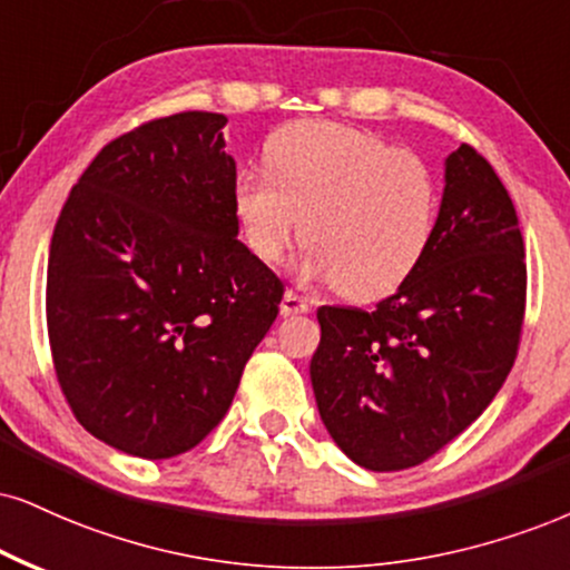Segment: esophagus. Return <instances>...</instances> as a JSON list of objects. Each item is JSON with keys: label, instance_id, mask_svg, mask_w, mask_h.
<instances>
[{"label": "esophagus", "instance_id": "obj_1", "mask_svg": "<svg viewBox=\"0 0 570 570\" xmlns=\"http://www.w3.org/2000/svg\"><path fill=\"white\" fill-rule=\"evenodd\" d=\"M308 301L304 296H298L296 291H285L283 296V304H279V312H283V317H296V314H306L308 312Z\"/></svg>", "mask_w": 570, "mask_h": 570}]
</instances>
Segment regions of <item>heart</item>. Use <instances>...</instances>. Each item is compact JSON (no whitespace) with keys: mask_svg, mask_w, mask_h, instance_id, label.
I'll list each match as a JSON object with an SVG mask.
<instances>
[{"mask_svg":"<svg viewBox=\"0 0 570 570\" xmlns=\"http://www.w3.org/2000/svg\"><path fill=\"white\" fill-rule=\"evenodd\" d=\"M266 164L235 179L237 222L262 262L277 264L301 235L304 277L354 301L389 296L423 264L439 224L423 158L356 126L293 121L269 137Z\"/></svg>","mask_w":570,"mask_h":570,"instance_id":"b5f03b06","label":"heart"}]
</instances>
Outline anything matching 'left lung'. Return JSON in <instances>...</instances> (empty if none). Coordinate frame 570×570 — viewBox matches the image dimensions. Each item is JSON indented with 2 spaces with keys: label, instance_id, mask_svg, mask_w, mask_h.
Masks as SVG:
<instances>
[{
  "label": "left lung",
  "instance_id": "1",
  "mask_svg": "<svg viewBox=\"0 0 570 570\" xmlns=\"http://www.w3.org/2000/svg\"><path fill=\"white\" fill-rule=\"evenodd\" d=\"M525 253L508 189L479 150L446 158L423 264L375 306H320L312 385L320 417L356 465L425 462L491 404L521 346Z\"/></svg>",
  "mask_w": 570,
  "mask_h": 570
}]
</instances>
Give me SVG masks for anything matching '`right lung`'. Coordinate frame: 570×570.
<instances>
[{
  "label": "right lung",
  "mask_w": 570,
  "mask_h": 570,
  "mask_svg": "<svg viewBox=\"0 0 570 570\" xmlns=\"http://www.w3.org/2000/svg\"><path fill=\"white\" fill-rule=\"evenodd\" d=\"M224 124L187 110L116 137L52 232L58 383L76 420L131 456L168 460L222 423L283 301V279L237 240Z\"/></svg>",
  "instance_id": "add662e5"
}]
</instances>
